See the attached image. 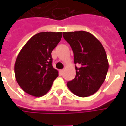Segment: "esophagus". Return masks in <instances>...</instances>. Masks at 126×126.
I'll use <instances>...</instances> for the list:
<instances>
[{
  "label": "esophagus",
  "mask_w": 126,
  "mask_h": 126,
  "mask_svg": "<svg viewBox=\"0 0 126 126\" xmlns=\"http://www.w3.org/2000/svg\"><path fill=\"white\" fill-rule=\"evenodd\" d=\"M59 72H60L61 75H63V73H64V70H63V69H61V70H60V71H59Z\"/></svg>",
  "instance_id": "34e87169"
}]
</instances>
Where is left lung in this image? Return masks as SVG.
Returning <instances> with one entry per match:
<instances>
[{"mask_svg":"<svg viewBox=\"0 0 126 126\" xmlns=\"http://www.w3.org/2000/svg\"><path fill=\"white\" fill-rule=\"evenodd\" d=\"M63 38L74 52L76 77L67 82L74 94L87 97L96 93L105 79L109 69L106 52L100 42L86 31L63 32Z\"/></svg>","mask_w":126,"mask_h":126,"instance_id":"1","label":"left lung"}]
</instances>
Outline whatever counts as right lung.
<instances>
[{
  "label": "right lung",
  "instance_id": "obj_1",
  "mask_svg": "<svg viewBox=\"0 0 126 126\" xmlns=\"http://www.w3.org/2000/svg\"><path fill=\"white\" fill-rule=\"evenodd\" d=\"M62 32H44L32 36L19 53L14 71L24 92L40 97L47 94L59 76L52 67L51 52L60 42Z\"/></svg>",
  "mask_w": 126,
  "mask_h": 126
}]
</instances>
